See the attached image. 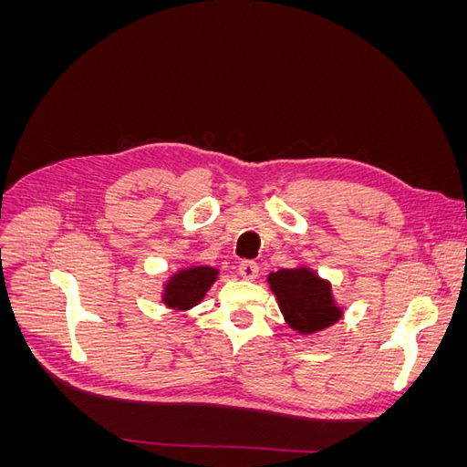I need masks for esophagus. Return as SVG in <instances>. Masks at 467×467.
<instances>
[{
    "mask_svg": "<svg viewBox=\"0 0 467 467\" xmlns=\"http://www.w3.org/2000/svg\"><path fill=\"white\" fill-rule=\"evenodd\" d=\"M237 271L244 278L253 280V278H257V275H259V265L255 261H242V263H239Z\"/></svg>",
    "mask_w": 467,
    "mask_h": 467,
    "instance_id": "34e87169",
    "label": "esophagus"
}]
</instances>
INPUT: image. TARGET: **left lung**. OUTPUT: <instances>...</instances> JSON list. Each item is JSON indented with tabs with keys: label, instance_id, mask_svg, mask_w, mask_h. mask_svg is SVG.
Returning <instances> with one entry per match:
<instances>
[{
	"label": "left lung",
	"instance_id": "8db88e82",
	"mask_svg": "<svg viewBox=\"0 0 467 467\" xmlns=\"http://www.w3.org/2000/svg\"><path fill=\"white\" fill-rule=\"evenodd\" d=\"M280 314L298 335H314L331 327L345 316V306L333 294L331 280L319 276L312 266L298 265L266 275Z\"/></svg>",
	"mask_w": 467,
	"mask_h": 467
}]
</instances>
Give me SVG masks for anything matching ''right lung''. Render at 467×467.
Here are the masks:
<instances>
[{
	"mask_svg": "<svg viewBox=\"0 0 467 467\" xmlns=\"http://www.w3.org/2000/svg\"><path fill=\"white\" fill-rule=\"evenodd\" d=\"M220 268L210 265H191L177 268L163 280L161 302L173 312H191L199 306L212 285L218 280Z\"/></svg>",
	"mask_w": 467,
	"mask_h": 467,
	"instance_id": "add662e5",
	"label": "right lung"
}]
</instances>
